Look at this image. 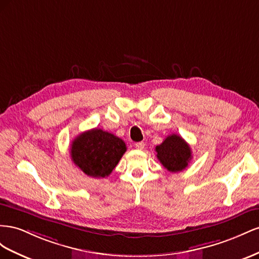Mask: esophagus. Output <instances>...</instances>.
I'll return each mask as SVG.
<instances>
[{"mask_svg": "<svg viewBox=\"0 0 259 259\" xmlns=\"http://www.w3.org/2000/svg\"><path fill=\"white\" fill-rule=\"evenodd\" d=\"M144 146H145L144 142H138V143H136V147H137L138 150H143Z\"/></svg>", "mask_w": 259, "mask_h": 259, "instance_id": "34e87169", "label": "esophagus"}]
</instances>
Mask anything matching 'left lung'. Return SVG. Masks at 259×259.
<instances>
[{
    "label": "left lung",
    "instance_id": "1",
    "mask_svg": "<svg viewBox=\"0 0 259 259\" xmlns=\"http://www.w3.org/2000/svg\"><path fill=\"white\" fill-rule=\"evenodd\" d=\"M157 158L168 171L179 172L186 169L192 159L190 145L178 135L168 136L155 147Z\"/></svg>",
    "mask_w": 259,
    "mask_h": 259
}]
</instances>
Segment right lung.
<instances>
[{"label": "right lung", "mask_w": 259, "mask_h": 259, "mask_svg": "<svg viewBox=\"0 0 259 259\" xmlns=\"http://www.w3.org/2000/svg\"><path fill=\"white\" fill-rule=\"evenodd\" d=\"M125 151L127 146L120 138L95 128L76 137L70 156L87 176L104 178L114 170Z\"/></svg>", "instance_id": "1"}]
</instances>
